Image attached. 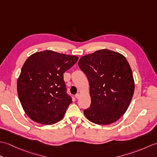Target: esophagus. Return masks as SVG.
<instances>
[{"mask_svg":"<svg viewBox=\"0 0 157 157\" xmlns=\"http://www.w3.org/2000/svg\"><path fill=\"white\" fill-rule=\"evenodd\" d=\"M75 97L77 99H78V98H79V93H78V94H75Z\"/></svg>","mask_w":157,"mask_h":157,"instance_id":"1","label":"esophagus"}]
</instances>
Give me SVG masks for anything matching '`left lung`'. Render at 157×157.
Returning <instances> with one entry per match:
<instances>
[{
  "mask_svg": "<svg viewBox=\"0 0 157 157\" xmlns=\"http://www.w3.org/2000/svg\"><path fill=\"white\" fill-rule=\"evenodd\" d=\"M78 65L87 76L91 104L84 113L91 122L109 125L121 117L131 102L134 80L123 55L107 49L82 56Z\"/></svg>",
  "mask_w": 157,
  "mask_h": 157,
  "instance_id": "8db88e82",
  "label": "left lung"
}]
</instances>
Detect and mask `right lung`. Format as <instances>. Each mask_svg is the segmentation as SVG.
Returning a JSON list of instances; mask_svg holds the SVG:
<instances>
[{
	"label": "right lung",
	"instance_id": "right-lung-1",
	"mask_svg": "<svg viewBox=\"0 0 157 157\" xmlns=\"http://www.w3.org/2000/svg\"><path fill=\"white\" fill-rule=\"evenodd\" d=\"M78 60L76 56L48 50L36 52L26 60L17 87L22 107L33 121L52 125L63 118L72 102L63 73Z\"/></svg>",
	"mask_w": 157,
	"mask_h": 157
}]
</instances>
